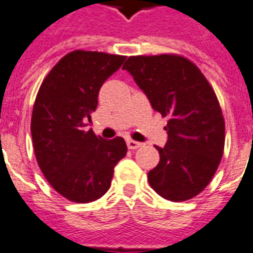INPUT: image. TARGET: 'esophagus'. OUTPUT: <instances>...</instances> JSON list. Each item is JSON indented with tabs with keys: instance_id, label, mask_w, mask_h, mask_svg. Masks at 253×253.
<instances>
[{
	"instance_id": "obj_1",
	"label": "esophagus",
	"mask_w": 253,
	"mask_h": 253,
	"mask_svg": "<svg viewBox=\"0 0 253 253\" xmlns=\"http://www.w3.org/2000/svg\"><path fill=\"white\" fill-rule=\"evenodd\" d=\"M127 147H128V149H137L139 147H141V143L128 139V140H127Z\"/></svg>"
}]
</instances>
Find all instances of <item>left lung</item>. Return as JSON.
I'll use <instances>...</instances> for the list:
<instances>
[{
    "label": "left lung",
    "mask_w": 253,
    "mask_h": 253,
    "mask_svg": "<svg viewBox=\"0 0 253 253\" xmlns=\"http://www.w3.org/2000/svg\"><path fill=\"white\" fill-rule=\"evenodd\" d=\"M122 69L168 117V143L156 147L160 162L148 173L149 184L166 200L195 198L212 180L225 148V120L212 85L183 55H132Z\"/></svg>",
    "instance_id": "8db88e82"
}]
</instances>
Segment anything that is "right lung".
Here are the masks:
<instances>
[{
  "label": "right lung",
  "mask_w": 253,
  "mask_h": 253,
  "mask_svg": "<svg viewBox=\"0 0 253 253\" xmlns=\"http://www.w3.org/2000/svg\"><path fill=\"white\" fill-rule=\"evenodd\" d=\"M125 59L89 50L67 53L42 80L35 100L31 133L39 168L53 188L74 203L105 195L114 166L127 153L122 137L105 140L85 128L100 88Z\"/></svg>",
  "instance_id": "1"
}]
</instances>
